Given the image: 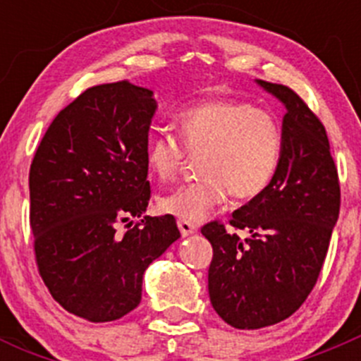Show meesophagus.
Listing matches in <instances>:
<instances>
[{
	"label": "esophagus",
	"instance_id": "esophagus-1",
	"mask_svg": "<svg viewBox=\"0 0 361 361\" xmlns=\"http://www.w3.org/2000/svg\"><path fill=\"white\" fill-rule=\"evenodd\" d=\"M178 228H180V232L183 238H188V235L195 234V231H197V227H195L194 224H190V221H185V220H178Z\"/></svg>",
	"mask_w": 361,
	"mask_h": 361
}]
</instances>
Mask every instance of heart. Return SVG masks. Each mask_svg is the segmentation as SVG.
Returning <instances> with one entry per match:
<instances>
[{"mask_svg": "<svg viewBox=\"0 0 361 361\" xmlns=\"http://www.w3.org/2000/svg\"><path fill=\"white\" fill-rule=\"evenodd\" d=\"M176 136L150 137L147 164L160 181L178 176L188 157L197 159V181L162 195L159 207L185 221H202L232 195L253 199L274 180L285 136L274 113L245 101H204L176 113Z\"/></svg>", "mask_w": 361, "mask_h": 361, "instance_id": "b5f03b06", "label": "heart"}]
</instances>
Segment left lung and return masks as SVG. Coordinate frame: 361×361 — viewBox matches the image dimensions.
<instances>
[{
    "mask_svg": "<svg viewBox=\"0 0 361 361\" xmlns=\"http://www.w3.org/2000/svg\"><path fill=\"white\" fill-rule=\"evenodd\" d=\"M285 104L283 157L265 192L201 228L213 246L207 288L214 311L234 329L257 330L292 316L314 288L341 207L337 167L326 130L286 85L257 80Z\"/></svg>",
    "mask_w": 361,
    "mask_h": 361,
    "instance_id": "obj_1",
    "label": "left lung"
}]
</instances>
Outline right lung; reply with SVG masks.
Returning <instances> with one entry per match:
<instances>
[{"label": "right lung", "instance_id": "right-lung-1", "mask_svg": "<svg viewBox=\"0 0 361 361\" xmlns=\"http://www.w3.org/2000/svg\"><path fill=\"white\" fill-rule=\"evenodd\" d=\"M155 110L154 92L127 80L90 87L54 118L29 169L39 276L68 312L89 322L136 309L145 271L180 238L173 214L116 232L150 201Z\"/></svg>", "mask_w": 361, "mask_h": 361}]
</instances>
